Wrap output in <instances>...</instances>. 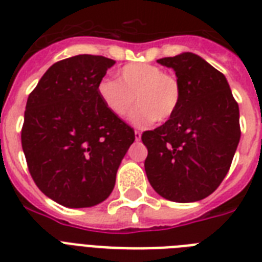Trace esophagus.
<instances>
[{
	"instance_id": "34e87169",
	"label": "esophagus",
	"mask_w": 262,
	"mask_h": 262,
	"mask_svg": "<svg viewBox=\"0 0 262 262\" xmlns=\"http://www.w3.org/2000/svg\"><path fill=\"white\" fill-rule=\"evenodd\" d=\"M135 139H136V141H140V140H141V133H140L139 130L135 132Z\"/></svg>"
}]
</instances>
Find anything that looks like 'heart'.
I'll return each instance as SVG.
<instances>
[{"mask_svg":"<svg viewBox=\"0 0 262 262\" xmlns=\"http://www.w3.org/2000/svg\"><path fill=\"white\" fill-rule=\"evenodd\" d=\"M118 80L103 79L98 84V95L107 110L122 118L132 110L130 122L148 126L154 121L164 122L178 107L181 90L175 77L149 63H130L118 72Z\"/></svg>","mask_w":262,"mask_h":262,"instance_id":"1","label":"heart"}]
</instances>
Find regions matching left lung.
Segmentation results:
<instances>
[{
  "instance_id": "left-lung-1",
  "label": "left lung",
  "mask_w": 262,
  "mask_h": 262,
  "mask_svg": "<svg viewBox=\"0 0 262 262\" xmlns=\"http://www.w3.org/2000/svg\"><path fill=\"white\" fill-rule=\"evenodd\" d=\"M174 69L181 98L171 118L141 136L151 186L175 203H193L217 189L241 139L239 107L223 73L200 55L158 59Z\"/></svg>"
}]
</instances>
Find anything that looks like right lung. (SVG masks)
<instances>
[{
    "instance_id": "1",
    "label": "right lung",
    "mask_w": 262,
    "mask_h": 262,
    "mask_svg": "<svg viewBox=\"0 0 262 262\" xmlns=\"http://www.w3.org/2000/svg\"><path fill=\"white\" fill-rule=\"evenodd\" d=\"M115 61L80 54L51 65L28 96L21 147L42 193L68 208L111 194L135 130L111 114L98 84Z\"/></svg>"
}]
</instances>
